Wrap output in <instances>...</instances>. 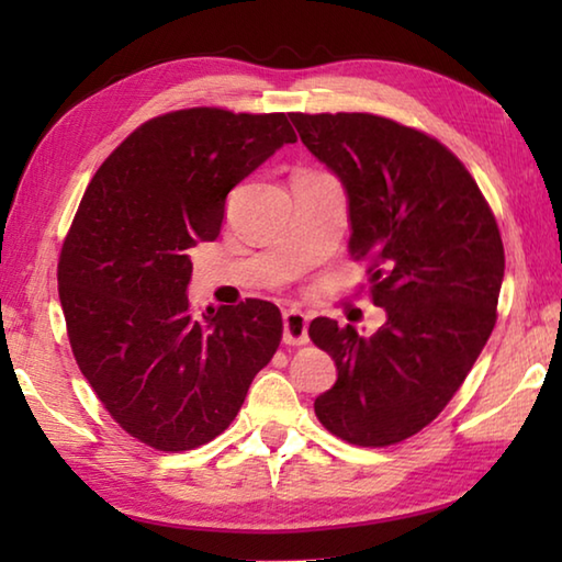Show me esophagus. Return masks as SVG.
<instances>
[{
	"instance_id": "34e87169",
	"label": "esophagus",
	"mask_w": 562,
	"mask_h": 562,
	"mask_svg": "<svg viewBox=\"0 0 562 562\" xmlns=\"http://www.w3.org/2000/svg\"><path fill=\"white\" fill-rule=\"evenodd\" d=\"M310 319L300 310H288L282 315V341L284 345H307Z\"/></svg>"
}]
</instances>
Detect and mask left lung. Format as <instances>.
<instances>
[{
  "instance_id": "8db88e82",
  "label": "left lung",
  "mask_w": 562,
  "mask_h": 562,
  "mask_svg": "<svg viewBox=\"0 0 562 562\" xmlns=\"http://www.w3.org/2000/svg\"><path fill=\"white\" fill-rule=\"evenodd\" d=\"M290 121L345 188L349 252L369 262L386 312L369 337L312 319V341L337 367L315 414L349 443L404 441L451 402L496 325L506 270L496 217L461 160L422 131L372 113Z\"/></svg>"
}]
</instances>
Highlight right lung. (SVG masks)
Listing matches in <instances>:
<instances>
[{
  "mask_svg": "<svg viewBox=\"0 0 562 562\" xmlns=\"http://www.w3.org/2000/svg\"><path fill=\"white\" fill-rule=\"evenodd\" d=\"M297 136L284 113L186 109L150 119L103 160L59 258L81 374L133 439L188 451L240 412L282 339L272 302L190 310V247L221 235L225 198Z\"/></svg>",
  "mask_w": 562,
  "mask_h": 562,
  "instance_id": "1",
  "label": "right lung"
}]
</instances>
